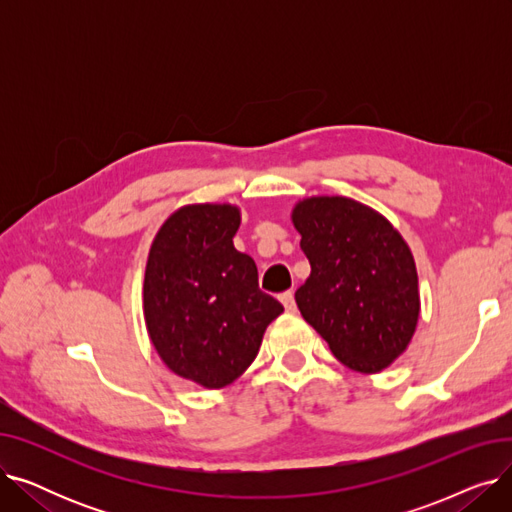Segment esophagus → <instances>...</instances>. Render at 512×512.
<instances>
[{"label":"esophagus","instance_id":"esophagus-1","mask_svg":"<svg viewBox=\"0 0 512 512\" xmlns=\"http://www.w3.org/2000/svg\"><path fill=\"white\" fill-rule=\"evenodd\" d=\"M280 301H282V305H284V309L286 311H294L297 309V303H294V294H292V290H286V292H282L280 294Z\"/></svg>","mask_w":512,"mask_h":512}]
</instances>
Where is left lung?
I'll use <instances>...</instances> for the list:
<instances>
[{
    "mask_svg": "<svg viewBox=\"0 0 512 512\" xmlns=\"http://www.w3.org/2000/svg\"><path fill=\"white\" fill-rule=\"evenodd\" d=\"M311 274L294 294L334 357L378 373L407 351L419 319L411 249L375 209L346 197H311L292 209Z\"/></svg>",
    "mask_w": 512,
    "mask_h": 512,
    "instance_id": "obj_1",
    "label": "left lung"
}]
</instances>
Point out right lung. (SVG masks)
I'll return each instance as SVG.
<instances>
[{
	"label": "right lung",
	"instance_id": "obj_1",
	"mask_svg": "<svg viewBox=\"0 0 512 512\" xmlns=\"http://www.w3.org/2000/svg\"><path fill=\"white\" fill-rule=\"evenodd\" d=\"M238 226L234 205H184L155 234L145 270L143 313L157 355L209 390L245 373L284 311L259 290L255 261L234 249Z\"/></svg>",
	"mask_w": 512,
	"mask_h": 512
}]
</instances>
